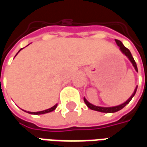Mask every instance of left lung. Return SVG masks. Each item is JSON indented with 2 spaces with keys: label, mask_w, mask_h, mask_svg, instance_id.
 Instances as JSON below:
<instances>
[{
  "label": "left lung",
  "mask_w": 147,
  "mask_h": 147,
  "mask_svg": "<svg viewBox=\"0 0 147 147\" xmlns=\"http://www.w3.org/2000/svg\"><path fill=\"white\" fill-rule=\"evenodd\" d=\"M115 42L117 43V45L120 47V52L123 53V55H125L127 57V58L130 61V62L131 63V64L133 65V67L135 68V70L138 72V68H137V65H136V63L135 60H134V58H133L132 55L131 53V52L128 49H127L124 45H123V43L119 41V40H117V39H115ZM137 88H138V86H136V88H135V90H134V92L132 93V94L131 96L127 100L126 102H124L122 104H120V105H116V106H112V107H102V106H98V105H94L91 104V103H90L86 99V98L84 97L83 98V100H84V102L86 103V105H87V107L90 109H92V110H95L98 111V112H101V113H116L117 111L120 110V109H122L127 105L130 102H131V100L132 99V98L135 96L136 93V90H137Z\"/></svg>",
  "instance_id": "1"
}]
</instances>
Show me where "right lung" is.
I'll return each instance as SVG.
<instances>
[{"label":"right lung","instance_id":"1","mask_svg":"<svg viewBox=\"0 0 147 147\" xmlns=\"http://www.w3.org/2000/svg\"><path fill=\"white\" fill-rule=\"evenodd\" d=\"M22 49H20L19 50V52H18L17 53H16V55H17L18 53L20 52V50H22ZM16 56H15V57H16ZM57 106V104H56V105H53V107L48 109H45V110H42V111H39V112H29V111H25V110H24V112L28 113H30V114H34V115H40V114H45V113H50V112H53V111L56 109Z\"/></svg>","mask_w":147,"mask_h":147}]
</instances>
